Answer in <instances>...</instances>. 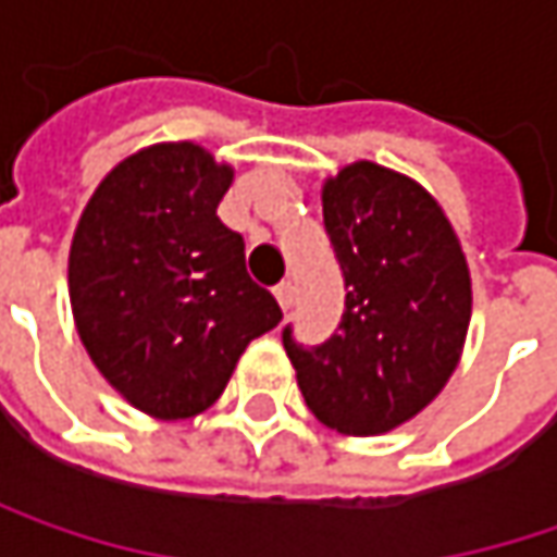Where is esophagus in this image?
<instances>
[{"mask_svg":"<svg viewBox=\"0 0 557 557\" xmlns=\"http://www.w3.org/2000/svg\"><path fill=\"white\" fill-rule=\"evenodd\" d=\"M274 296H277L280 309L286 311L289 306H293V299H296V286H293L289 280H283V283H277V286H274Z\"/></svg>","mask_w":557,"mask_h":557,"instance_id":"esophagus-1","label":"esophagus"}]
</instances>
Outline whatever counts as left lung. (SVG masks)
I'll use <instances>...</instances> for the list:
<instances>
[{"label":"left lung","instance_id":"obj_1","mask_svg":"<svg viewBox=\"0 0 557 557\" xmlns=\"http://www.w3.org/2000/svg\"><path fill=\"white\" fill-rule=\"evenodd\" d=\"M324 230L344 271V314L318 346H283L306 407L344 435L412 419L450 377L470 327V271L435 198L377 163L324 185Z\"/></svg>","mask_w":557,"mask_h":557}]
</instances>
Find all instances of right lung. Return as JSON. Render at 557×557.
I'll return each instance as SVG.
<instances>
[{
	"instance_id": "obj_1",
	"label": "right lung",
	"mask_w": 557,
	"mask_h": 557,
	"mask_svg": "<svg viewBox=\"0 0 557 557\" xmlns=\"http://www.w3.org/2000/svg\"><path fill=\"white\" fill-rule=\"evenodd\" d=\"M233 182L198 145L122 160L87 201L69 255L78 334L115 391L157 419L223 394L243 349L277 327V299L248 277L246 243L220 223Z\"/></svg>"
}]
</instances>
